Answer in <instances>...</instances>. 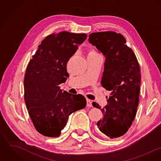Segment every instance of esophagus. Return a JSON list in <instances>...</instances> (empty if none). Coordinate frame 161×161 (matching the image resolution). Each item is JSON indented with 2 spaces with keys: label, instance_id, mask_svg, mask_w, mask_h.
<instances>
[{
  "label": "esophagus",
  "instance_id": "1",
  "mask_svg": "<svg viewBox=\"0 0 161 161\" xmlns=\"http://www.w3.org/2000/svg\"><path fill=\"white\" fill-rule=\"evenodd\" d=\"M86 106H89V107H92V101L88 99H86Z\"/></svg>",
  "mask_w": 161,
  "mask_h": 161
}]
</instances>
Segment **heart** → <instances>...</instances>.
Segmentation results:
<instances>
[{"label":"heart","mask_w":161,"mask_h":161,"mask_svg":"<svg viewBox=\"0 0 161 161\" xmlns=\"http://www.w3.org/2000/svg\"><path fill=\"white\" fill-rule=\"evenodd\" d=\"M99 55V53H97V51H95L94 49H90V52H88V56H92V55Z\"/></svg>","instance_id":"obj_1"}]
</instances>
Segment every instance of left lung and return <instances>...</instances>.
<instances>
[{
  "label": "left lung",
  "mask_w": 161,
  "mask_h": 161,
  "mask_svg": "<svg viewBox=\"0 0 161 161\" xmlns=\"http://www.w3.org/2000/svg\"><path fill=\"white\" fill-rule=\"evenodd\" d=\"M88 41L105 57L101 85L112 92L107 105L101 109L104 116L97 126L108 137L116 138L128 130L136 114L141 81L140 67L121 34L92 33ZM93 105L101 108L97 103Z\"/></svg>",
  "instance_id": "8db88e82"
}]
</instances>
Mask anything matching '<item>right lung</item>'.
<instances>
[{"instance_id": "1", "label": "right lung", "mask_w": 161, "mask_h": 161, "mask_svg": "<svg viewBox=\"0 0 161 161\" xmlns=\"http://www.w3.org/2000/svg\"><path fill=\"white\" fill-rule=\"evenodd\" d=\"M86 37L85 33L64 31L50 35L27 66L25 102L35 128L45 136H59L69 116L86 107L85 97L63 92L59 85L69 76L67 62Z\"/></svg>"}]
</instances>
